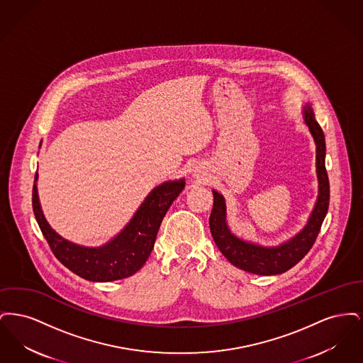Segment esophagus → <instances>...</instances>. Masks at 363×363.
<instances>
[{
  "label": "esophagus",
  "mask_w": 363,
  "mask_h": 363,
  "mask_svg": "<svg viewBox=\"0 0 363 363\" xmlns=\"http://www.w3.org/2000/svg\"><path fill=\"white\" fill-rule=\"evenodd\" d=\"M191 177H193L196 181H199V182L206 181V173H204L203 169L199 167V166H194V167L191 169Z\"/></svg>",
  "instance_id": "esophagus-1"
}]
</instances>
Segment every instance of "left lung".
<instances>
[{
    "mask_svg": "<svg viewBox=\"0 0 363 363\" xmlns=\"http://www.w3.org/2000/svg\"><path fill=\"white\" fill-rule=\"evenodd\" d=\"M303 118L317 145L315 167L318 177V200L308 225L293 240L277 247H262L237 238L230 233L225 223V199L213 190V207L209 216L211 234L225 259L246 272L256 275H277L293 268L311 250L328 212L329 179L325 169L324 132L315 121L309 104L303 110Z\"/></svg>",
    "mask_w": 363,
    "mask_h": 363,
    "instance_id": "1",
    "label": "left lung"
}]
</instances>
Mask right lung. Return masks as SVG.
Listing matches in <instances>:
<instances>
[{
  "label": "right lung",
  "instance_id": "add662e5",
  "mask_svg": "<svg viewBox=\"0 0 363 363\" xmlns=\"http://www.w3.org/2000/svg\"><path fill=\"white\" fill-rule=\"evenodd\" d=\"M36 179L33 188L35 219L52 255L73 274L91 281H113L136 274L154 249L166 212L185 188L184 179L159 185L148 194L121 234L101 247H84L64 240L50 228L39 206Z\"/></svg>",
  "mask_w": 363,
  "mask_h": 363
}]
</instances>
